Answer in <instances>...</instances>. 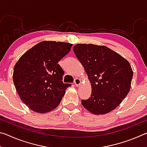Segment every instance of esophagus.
<instances>
[{
    "label": "esophagus",
    "mask_w": 147,
    "mask_h": 147,
    "mask_svg": "<svg viewBox=\"0 0 147 147\" xmlns=\"http://www.w3.org/2000/svg\"><path fill=\"white\" fill-rule=\"evenodd\" d=\"M74 84H75V86H76V87L79 86L81 84V80H80V79L76 78L75 80H74Z\"/></svg>",
    "instance_id": "obj_1"
}]
</instances>
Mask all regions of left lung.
<instances>
[{"instance_id": "left-lung-1", "label": "left lung", "mask_w": 147, "mask_h": 147, "mask_svg": "<svg viewBox=\"0 0 147 147\" xmlns=\"http://www.w3.org/2000/svg\"><path fill=\"white\" fill-rule=\"evenodd\" d=\"M73 49L91 85V96L82 100V104L94 115L113 111L130 91L133 77L130 63L104 45L77 44Z\"/></svg>"}]
</instances>
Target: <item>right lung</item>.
<instances>
[{"instance_id": "add662e5", "label": "right lung", "mask_w": 147, "mask_h": 147, "mask_svg": "<svg viewBox=\"0 0 147 147\" xmlns=\"http://www.w3.org/2000/svg\"><path fill=\"white\" fill-rule=\"evenodd\" d=\"M73 45L44 41L27 51L15 65L13 80L21 100L31 110L45 113L59 105L70 84L62 82L58 61Z\"/></svg>"}]
</instances>
